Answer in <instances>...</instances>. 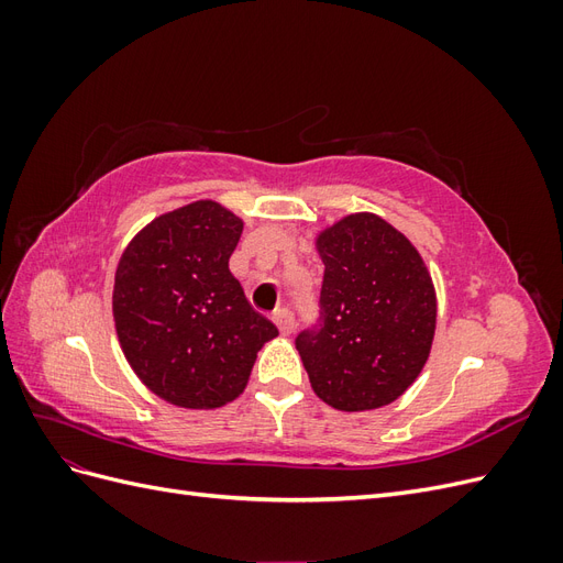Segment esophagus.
<instances>
[{
	"label": "esophagus",
	"mask_w": 563,
	"mask_h": 563,
	"mask_svg": "<svg viewBox=\"0 0 563 563\" xmlns=\"http://www.w3.org/2000/svg\"><path fill=\"white\" fill-rule=\"evenodd\" d=\"M272 319H275V323H277V329H279L282 335H291V333H294L296 317H294V312L288 310V308H279Z\"/></svg>",
	"instance_id": "obj_1"
}]
</instances>
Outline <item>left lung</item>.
Segmentation results:
<instances>
[{
    "instance_id": "left-lung-1",
    "label": "left lung",
    "mask_w": 563,
    "mask_h": 563,
    "mask_svg": "<svg viewBox=\"0 0 563 563\" xmlns=\"http://www.w3.org/2000/svg\"><path fill=\"white\" fill-rule=\"evenodd\" d=\"M314 249L323 263V321L296 338L310 385L338 411L383 408L416 383L430 356V269L406 234L368 211L319 230Z\"/></svg>"
}]
</instances>
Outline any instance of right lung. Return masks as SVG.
I'll use <instances>...</instances> for the list:
<instances>
[{
	"label": "right lung",
	"instance_id": "1",
	"mask_svg": "<svg viewBox=\"0 0 563 563\" xmlns=\"http://www.w3.org/2000/svg\"><path fill=\"white\" fill-rule=\"evenodd\" d=\"M242 230L223 203L199 199L150 220L117 263L119 345L141 383L178 408L234 401L261 347L279 335L230 272Z\"/></svg>",
	"mask_w": 563,
	"mask_h": 563
}]
</instances>
